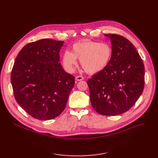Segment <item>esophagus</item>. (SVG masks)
Returning a JSON list of instances; mask_svg holds the SVG:
<instances>
[{
    "label": "esophagus",
    "instance_id": "34e87169",
    "mask_svg": "<svg viewBox=\"0 0 158 158\" xmlns=\"http://www.w3.org/2000/svg\"><path fill=\"white\" fill-rule=\"evenodd\" d=\"M76 79L77 81H80L83 80V79H84V77H82V76H77V77H76Z\"/></svg>",
    "mask_w": 158,
    "mask_h": 158
}]
</instances>
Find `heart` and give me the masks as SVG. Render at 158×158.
Wrapping results in <instances>:
<instances>
[{
	"label": "heart",
	"instance_id": "1",
	"mask_svg": "<svg viewBox=\"0 0 158 158\" xmlns=\"http://www.w3.org/2000/svg\"><path fill=\"white\" fill-rule=\"evenodd\" d=\"M112 56V48L107 43L84 40L75 43L72 52L65 51L62 56L64 69L73 72L80 60L82 67L86 72L94 74L103 70L108 64Z\"/></svg>",
	"mask_w": 158,
	"mask_h": 158
}]
</instances>
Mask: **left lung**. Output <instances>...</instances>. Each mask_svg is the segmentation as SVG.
<instances>
[{
    "label": "left lung",
    "instance_id": "1",
    "mask_svg": "<svg viewBox=\"0 0 158 158\" xmlns=\"http://www.w3.org/2000/svg\"><path fill=\"white\" fill-rule=\"evenodd\" d=\"M112 56L106 67L87 81L94 109L106 116L127 111L142 94L145 68L135 47L127 38L107 34Z\"/></svg>",
    "mask_w": 158,
    "mask_h": 158
}]
</instances>
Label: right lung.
<instances>
[{"label":"right lung","mask_w":158,"mask_h":158,"mask_svg":"<svg viewBox=\"0 0 158 158\" xmlns=\"http://www.w3.org/2000/svg\"><path fill=\"white\" fill-rule=\"evenodd\" d=\"M63 41L45 38L25 45L11 73L14 96L33 118L51 120L64 110L75 83L60 63Z\"/></svg>","instance_id":"right-lung-1"}]
</instances>
